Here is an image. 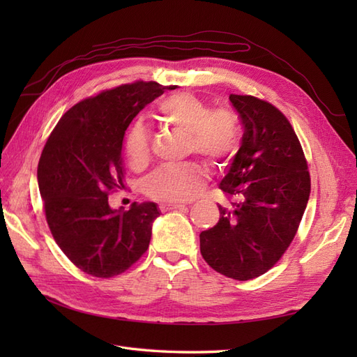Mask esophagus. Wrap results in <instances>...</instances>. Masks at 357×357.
<instances>
[{
  "label": "esophagus",
  "instance_id": "esophagus-1",
  "mask_svg": "<svg viewBox=\"0 0 357 357\" xmlns=\"http://www.w3.org/2000/svg\"><path fill=\"white\" fill-rule=\"evenodd\" d=\"M185 204L180 202H167V204H160V210L162 211H169V210H178V208H185Z\"/></svg>",
  "mask_w": 357,
  "mask_h": 357
}]
</instances>
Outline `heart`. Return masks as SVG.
Segmentation results:
<instances>
[{"mask_svg":"<svg viewBox=\"0 0 357 357\" xmlns=\"http://www.w3.org/2000/svg\"><path fill=\"white\" fill-rule=\"evenodd\" d=\"M164 121L176 131L188 134L189 150L210 164L228 159L240 143L238 117L231 110L211 112L208 105L190 95H174L160 104ZM125 152L132 168H143L150 158L144 128L135 125L125 142ZM205 183L204 171L197 164L178 168H160L144 183L150 198L164 202L195 199Z\"/></svg>","mask_w":357,"mask_h":357,"instance_id":"heart-1","label":"heart"}]
</instances>
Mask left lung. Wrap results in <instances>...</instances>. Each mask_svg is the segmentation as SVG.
Returning <instances> with one entry per match:
<instances>
[{"mask_svg":"<svg viewBox=\"0 0 357 357\" xmlns=\"http://www.w3.org/2000/svg\"><path fill=\"white\" fill-rule=\"evenodd\" d=\"M243 125L238 152L220 189L232 205L199 234L201 255L215 271L245 282L273 268L294 240L310 198L299 139L284 114L250 95H229Z\"/></svg>","mask_w":357,"mask_h":357,"instance_id":"1","label":"left lung"}]
</instances>
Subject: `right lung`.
I'll return each instance as SVG.
<instances>
[{"label":"right lung","mask_w":357,"mask_h":357,"mask_svg":"<svg viewBox=\"0 0 357 357\" xmlns=\"http://www.w3.org/2000/svg\"><path fill=\"white\" fill-rule=\"evenodd\" d=\"M164 89L135 82L83 100L61 117L43 149L37 178L47 225L61 250L86 274H122L147 250L158 204L112 208L109 192L125 188V131Z\"/></svg>","instance_id":"add662e5"}]
</instances>
